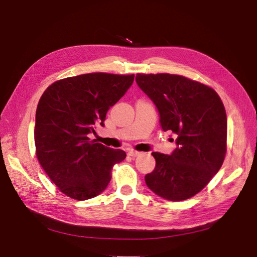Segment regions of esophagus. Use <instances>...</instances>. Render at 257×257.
I'll return each mask as SVG.
<instances>
[{
  "label": "esophagus",
  "mask_w": 257,
  "mask_h": 257,
  "mask_svg": "<svg viewBox=\"0 0 257 257\" xmlns=\"http://www.w3.org/2000/svg\"><path fill=\"white\" fill-rule=\"evenodd\" d=\"M127 154L130 155V157H132V158H136V157H138L139 154H141V152H138V151H134V150H130Z\"/></svg>",
  "instance_id": "1"
}]
</instances>
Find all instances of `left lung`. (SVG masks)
Masks as SVG:
<instances>
[{"label": "left lung", "mask_w": 257, "mask_h": 257, "mask_svg": "<svg viewBox=\"0 0 257 257\" xmlns=\"http://www.w3.org/2000/svg\"><path fill=\"white\" fill-rule=\"evenodd\" d=\"M138 87L157 107L162 130L177 136L170 155L152 152L155 168L145 181L158 196L179 201L203 190L226 153L227 119L216 92L170 74H137Z\"/></svg>", "instance_id": "8db88e82"}]
</instances>
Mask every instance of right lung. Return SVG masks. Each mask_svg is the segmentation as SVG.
<instances>
[{
	"instance_id": "1",
	"label": "right lung",
	"mask_w": 257,
	"mask_h": 257,
	"mask_svg": "<svg viewBox=\"0 0 257 257\" xmlns=\"http://www.w3.org/2000/svg\"><path fill=\"white\" fill-rule=\"evenodd\" d=\"M134 75L92 73L56 81L38 102L34 141L42 167L65 195L87 200L105 191L111 168L125 159L89 138L104 126L106 113L125 94Z\"/></svg>"
}]
</instances>
